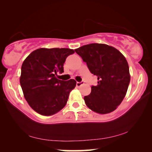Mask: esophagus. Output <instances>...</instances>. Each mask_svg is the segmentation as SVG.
Masks as SVG:
<instances>
[{
	"label": "esophagus",
	"instance_id": "34e87169",
	"mask_svg": "<svg viewBox=\"0 0 152 152\" xmlns=\"http://www.w3.org/2000/svg\"><path fill=\"white\" fill-rule=\"evenodd\" d=\"M84 84V82L83 81H81V82H77L76 83V86H78V87H80L81 85H83Z\"/></svg>",
	"mask_w": 152,
	"mask_h": 152
}]
</instances>
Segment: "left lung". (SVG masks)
I'll use <instances>...</instances> for the list:
<instances>
[{
  "mask_svg": "<svg viewBox=\"0 0 152 152\" xmlns=\"http://www.w3.org/2000/svg\"><path fill=\"white\" fill-rule=\"evenodd\" d=\"M75 51L97 76V85L91 86L90 95L84 97L86 105L101 114L114 111L124 99L131 80L126 58L118 50L105 44L84 45Z\"/></svg>",
  "mask_w": 152,
  "mask_h": 152,
  "instance_id": "left-lung-1",
  "label": "left lung"
}]
</instances>
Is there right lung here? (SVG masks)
Here are the masks:
<instances>
[{
  "mask_svg": "<svg viewBox=\"0 0 152 152\" xmlns=\"http://www.w3.org/2000/svg\"><path fill=\"white\" fill-rule=\"evenodd\" d=\"M73 49L67 48L40 49L34 50L21 66L20 85L28 104L38 114L51 115L66 105L70 91L75 88L74 79L59 80L64 64Z\"/></svg>",
  "mask_w": 152,
  "mask_h": 152,
  "instance_id": "1",
  "label": "right lung"
}]
</instances>
